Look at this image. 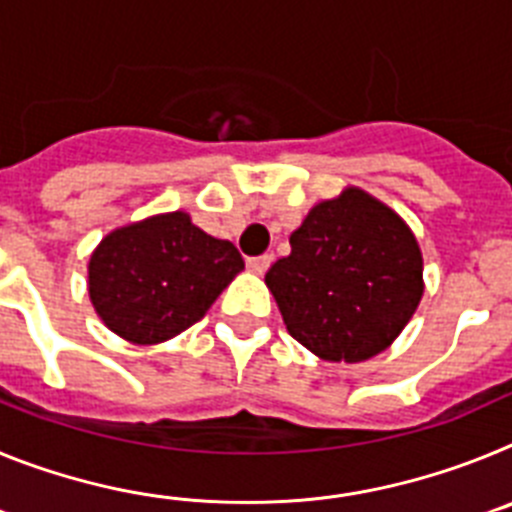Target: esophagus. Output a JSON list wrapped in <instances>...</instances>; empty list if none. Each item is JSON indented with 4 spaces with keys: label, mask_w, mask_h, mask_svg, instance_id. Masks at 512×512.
<instances>
[{
    "label": "esophagus",
    "mask_w": 512,
    "mask_h": 512,
    "mask_svg": "<svg viewBox=\"0 0 512 512\" xmlns=\"http://www.w3.org/2000/svg\"><path fill=\"white\" fill-rule=\"evenodd\" d=\"M269 266H271V256H256V259H248V271H253V274H266Z\"/></svg>",
    "instance_id": "esophagus-1"
}]
</instances>
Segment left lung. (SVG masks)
<instances>
[{
    "instance_id": "8db88e82",
    "label": "left lung",
    "mask_w": 512,
    "mask_h": 512,
    "mask_svg": "<svg viewBox=\"0 0 512 512\" xmlns=\"http://www.w3.org/2000/svg\"><path fill=\"white\" fill-rule=\"evenodd\" d=\"M289 256L266 271L289 336L323 361L390 348L423 297V253L410 225L359 187L307 212Z\"/></svg>"
}]
</instances>
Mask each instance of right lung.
Segmentation results:
<instances>
[{"label":"right lung","instance_id":"right-lung-1","mask_svg":"<svg viewBox=\"0 0 512 512\" xmlns=\"http://www.w3.org/2000/svg\"><path fill=\"white\" fill-rule=\"evenodd\" d=\"M230 241L174 210L115 228L89 259V300L112 333L153 346L194 325L243 271Z\"/></svg>","mask_w":512,"mask_h":512}]
</instances>
